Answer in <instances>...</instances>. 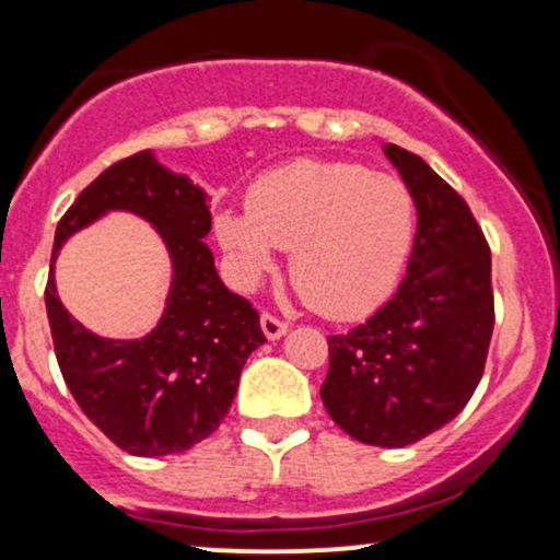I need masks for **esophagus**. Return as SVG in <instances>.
<instances>
[{
	"instance_id": "obj_1",
	"label": "esophagus",
	"mask_w": 560,
	"mask_h": 560,
	"mask_svg": "<svg viewBox=\"0 0 560 560\" xmlns=\"http://www.w3.org/2000/svg\"><path fill=\"white\" fill-rule=\"evenodd\" d=\"M260 329H262V334H266V339H281L284 337V334L289 331V326L284 324V320H279V318H273V316H268V313H262L260 316Z\"/></svg>"
}]
</instances>
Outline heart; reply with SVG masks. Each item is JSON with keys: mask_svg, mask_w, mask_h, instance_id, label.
Listing matches in <instances>:
<instances>
[{"mask_svg": "<svg viewBox=\"0 0 560 560\" xmlns=\"http://www.w3.org/2000/svg\"><path fill=\"white\" fill-rule=\"evenodd\" d=\"M218 244L236 284L255 289L292 249L289 276L331 318L376 311L395 292L416 240V199L400 178L358 163L298 160L262 173L247 210H218Z\"/></svg>", "mask_w": 560, "mask_h": 560, "instance_id": "1", "label": "heart"}]
</instances>
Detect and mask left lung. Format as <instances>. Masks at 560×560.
<instances>
[{
  "label": "left lung",
  "mask_w": 560,
  "mask_h": 560,
  "mask_svg": "<svg viewBox=\"0 0 560 560\" xmlns=\"http://www.w3.org/2000/svg\"><path fill=\"white\" fill-rule=\"evenodd\" d=\"M382 150L416 199L408 276L365 324L329 337L320 400L358 442L405 447L453 421L477 389L494 324L492 260L464 197L413 152Z\"/></svg>",
  "instance_id": "left-lung-1"
}]
</instances>
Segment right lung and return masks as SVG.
<instances>
[{"label":"right lung","instance_id":"1","mask_svg":"<svg viewBox=\"0 0 560 560\" xmlns=\"http://www.w3.org/2000/svg\"><path fill=\"white\" fill-rule=\"evenodd\" d=\"M107 212L150 222L172 260L164 316L139 340L89 332L56 298L61 244ZM208 234V191L152 150L96 176L57 223L44 294L57 363L89 421L139 458L184 453L213 434L234 402L244 363L266 342L253 305L218 276Z\"/></svg>","mask_w":560,"mask_h":560}]
</instances>
